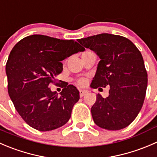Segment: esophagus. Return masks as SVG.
<instances>
[{"instance_id": "34e87169", "label": "esophagus", "mask_w": 157, "mask_h": 157, "mask_svg": "<svg viewBox=\"0 0 157 157\" xmlns=\"http://www.w3.org/2000/svg\"><path fill=\"white\" fill-rule=\"evenodd\" d=\"M86 93H87V91H85V90H79V95H80L81 98L85 96Z\"/></svg>"}]
</instances>
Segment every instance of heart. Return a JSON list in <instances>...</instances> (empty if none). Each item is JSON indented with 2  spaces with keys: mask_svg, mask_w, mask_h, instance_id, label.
Masks as SVG:
<instances>
[{
  "mask_svg": "<svg viewBox=\"0 0 157 157\" xmlns=\"http://www.w3.org/2000/svg\"><path fill=\"white\" fill-rule=\"evenodd\" d=\"M77 83H78V85H83L84 80H83V79H78V80L77 81Z\"/></svg>",
  "mask_w": 157,
  "mask_h": 157,
  "instance_id": "heart-1",
  "label": "heart"
}]
</instances>
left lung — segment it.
Returning <instances> with one entry per match:
<instances>
[{
    "mask_svg": "<svg viewBox=\"0 0 157 157\" xmlns=\"http://www.w3.org/2000/svg\"><path fill=\"white\" fill-rule=\"evenodd\" d=\"M78 42L101 59L91 88H110L108 97L97 94L91 109L94 122L109 131L126 128L138 115L146 96L147 72L140 52L119 35L98 34Z\"/></svg>",
    "mask_w": 157,
    "mask_h": 157,
    "instance_id": "1",
    "label": "left lung"
}]
</instances>
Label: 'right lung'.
Wrapping results in <instances>:
<instances>
[{
	"instance_id": "right-lung-1",
	"label": "right lung",
	"mask_w": 157,
	"mask_h": 157,
	"mask_svg": "<svg viewBox=\"0 0 157 157\" xmlns=\"http://www.w3.org/2000/svg\"><path fill=\"white\" fill-rule=\"evenodd\" d=\"M85 50L75 40L31 35L12 49L7 64V90L17 111L24 121L40 131L55 130L69 121L79 91L63 85L59 95L49 85L63 72L61 61Z\"/></svg>"
}]
</instances>
